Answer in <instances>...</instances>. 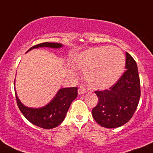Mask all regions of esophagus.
I'll return each mask as SVG.
<instances>
[{
  "label": "esophagus",
  "instance_id": "esophagus-1",
  "mask_svg": "<svg viewBox=\"0 0 153 153\" xmlns=\"http://www.w3.org/2000/svg\"><path fill=\"white\" fill-rule=\"evenodd\" d=\"M85 92H86V91H85V88H82V87H80V88H79V89H78V94H85Z\"/></svg>",
  "mask_w": 153,
  "mask_h": 153
}]
</instances>
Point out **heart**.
<instances>
[{
    "instance_id": "heart-1",
    "label": "heart",
    "mask_w": 153,
    "mask_h": 153,
    "mask_svg": "<svg viewBox=\"0 0 153 153\" xmlns=\"http://www.w3.org/2000/svg\"><path fill=\"white\" fill-rule=\"evenodd\" d=\"M73 65L84 71L87 85L94 90H106L120 78L126 58L116 46H97L83 51L74 57Z\"/></svg>"
}]
</instances>
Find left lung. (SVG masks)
Returning <instances> with one entry per match:
<instances>
[{
  "label": "left lung",
  "mask_w": 153,
  "mask_h": 153,
  "mask_svg": "<svg viewBox=\"0 0 153 153\" xmlns=\"http://www.w3.org/2000/svg\"><path fill=\"white\" fill-rule=\"evenodd\" d=\"M126 69L119 80L109 90L96 91L98 104L91 113L100 126L107 128L120 127L131 119L140 97L137 66L130 54L126 52Z\"/></svg>",
  "instance_id": "1"
}]
</instances>
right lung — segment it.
Returning <instances> with one entry per match:
<instances>
[{
	"instance_id": "right-lung-1",
	"label": "right lung",
	"mask_w": 153,
	"mask_h": 153,
	"mask_svg": "<svg viewBox=\"0 0 153 153\" xmlns=\"http://www.w3.org/2000/svg\"><path fill=\"white\" fill-rule=\"evenodd\" d=\"M62 46V43H43L32 46L27 52L37 48L59 49ZM15 94L20 111L30 123L42 128L51 129L59 126L64 121L71 103L77 97V87L60 88L50 102L39 108L26 107L20 101L16 91Z\"/></svg>"
}]
</instances>
